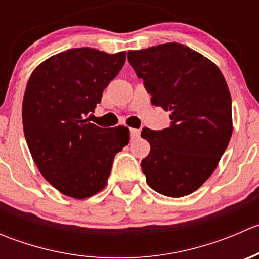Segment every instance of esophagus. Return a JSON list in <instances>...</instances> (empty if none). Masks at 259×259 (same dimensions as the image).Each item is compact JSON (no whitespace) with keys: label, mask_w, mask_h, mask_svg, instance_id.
<instances>
[{"label":"esophagus","mask_w":259,"mask_h":259,"mask_svg":"<svg viewBox=\"0 0 259 259\" xmlns=\"http://www.w3.org/2000/svg\"><path fill=\"white\" fill-rule=\"evenodd\" d=\"M130 137L132 139H137L140 137V130L139 129H130Z\"/></svg>","instance_id":"1"}]
</instances>
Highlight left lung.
<instances>
[{"mask_svg":"<svg viewBox=\"0 0 259 259\" xmlns=\"http://www.w3.org/2000/svg\"><path fill=\"white\" fill-rule=\"evenodd\" d=\"M151 104L170 113V126L143 127L150 153L146 183L171 198L197 190L218 165L232 137V99L221 70L188 46L168 42L127 52Z\"/></svg>","mask_w":259,"mask_h":259,"instance_id":"1","label":"left lung"}]
</instances>
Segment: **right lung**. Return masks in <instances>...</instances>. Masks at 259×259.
Masks as SVG:
<instances>
[{
    "instance_id": "1",
    "label": "right lung",
    "mask_w": 259,
    "mask_h": 259,
    "mask_svg": "<svg viewBox=\"0 0 259 259\" xmlns=\"http://www.w3.org/2000/svg\"><path fill=\"white\" fill-rule=\"evenodd\" d=\"M125 60V51L71 49L31 74L22 103L26 142L44 178L67 197L85 199L100 192L115 155L129 143V127L103 129L86 119Z\"/></svg>"
}]
</instances>
